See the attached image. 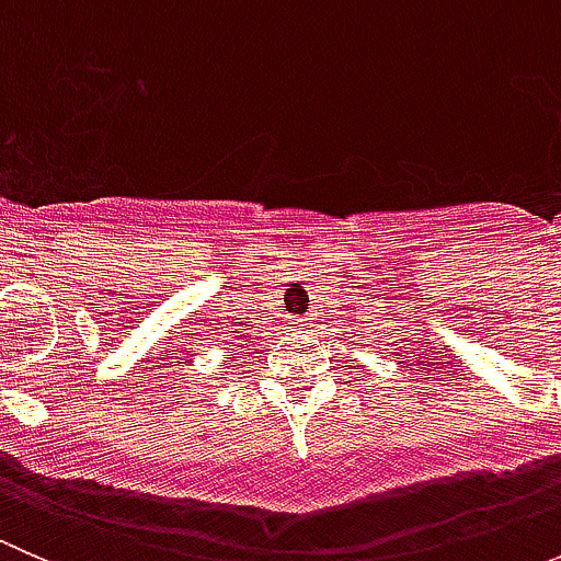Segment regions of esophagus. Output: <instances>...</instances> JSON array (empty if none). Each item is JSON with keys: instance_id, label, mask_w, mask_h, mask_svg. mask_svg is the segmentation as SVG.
Instances as JSON below:
<instances>
[{"instance_id": "1", "label": "esophagus", "mask_w": 561, "mask_h": 561, "mask_svg": "<svg viewBox=\"0 0 561 561\" xmlns=\"http://www.w3.org/2000/svg\"><path fill=\"white\" fill-rule=\"evenodd\" d=\"M309 322L307 320H293V331H307Z\"/></svg>"}]
</instances>
